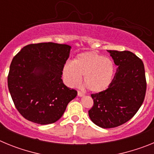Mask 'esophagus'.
I'll use <instances>...</instances> for the list:
<instances>
[{
    "label": "esophagus",
    "mask_w": 154,
    "mask_h": 154,
    "mask_svg": "<svg viewBox=\"0 0 154 154\" xmlns=\"http://www.w3.org/2000/svg\"><path fill=\"white\" fill-rule=\"evenodd\" d=\"M84 95H85V93H84V92H80V91H78V96H79L82 97V96H83Z\"/></svg>",
    "instance_id": "obj_1"
}]
</instances>
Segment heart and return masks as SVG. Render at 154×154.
<instances>
[{
    "mask_svg": "<svg viewBox=\"0 0 154 154\" xmlns=\"http://www.w3.org/2000/svg\"><path fill=\"white\" fill-rule=\"evenodd\" d=\"M62 72L70 86L78 85L83 76L87 89L93 92H101L112 83L115 66L110 58L93 51H86L77 55L72 62L65 64Z\"/></svg>",
    "mask_w": 154,
    "mask_h": 154,
    "instance_id": "b5f03b06",
    "label": "heart"
}]
</instances>
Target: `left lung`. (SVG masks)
<instances>
[{
	"mask_svg": "<svg viewBox=\"0 0 154 154\" xmlns=\"http://www.w3.org/2000/svg\"><path fill=\"white\" fill-rule=\"evenodd\" d=\"M117 65L108 89L92 94L93 106L89 110L91 120L104 129L126 123L140 108L146 95V81L142 60L129 51L107 50Z\"/></svg>",
	"mask_w": 154,
	"mask_h": 154,
	"instance_id": "1",
	"label": "left lung"
}]
</instances>
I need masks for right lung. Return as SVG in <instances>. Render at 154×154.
<instances>
[{"mask_svg": "<svg viewBox=\"0 0 154 154\" xmlns=\"http://www.w3.org/2000/svg\"><path fill=\"white\" fill-rule=\"evenodd\" d=\"M70 50L68 45L45 42L24 46L14 57L8 89L23 117L41 125L55 123L77 96L62 79Z\"/></svg>", "mask_w": 154, "mask_h": 154, "instance_id": "right-lung-1", "label": "right lung"}]
</instances>
